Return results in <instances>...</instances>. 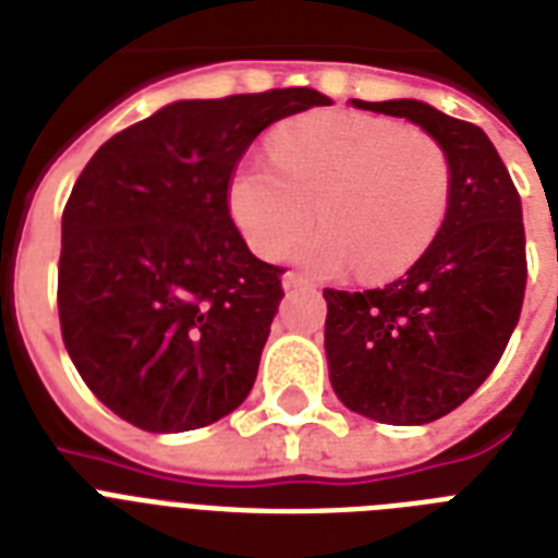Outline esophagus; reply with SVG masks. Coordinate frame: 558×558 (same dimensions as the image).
<instances>
[{"label": "esophagus", "instance_id": "1", "mask_svg": "<svg viewBox=\"0 0 558 558\" xmlns=\"http://www.w3.org/2000/svg\"><path fill=\"white\" fill-rule=\"evenodd\" d=\"M282 284L288 288V291H291V288H305V284H311V282H307V276L296 274V270H288V274L282 276Z\"/></svg>", "mask_w": 558, "mask_h": 558}]
</instances>
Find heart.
<instances>
[{
    "label": "heart",
    "mask_w": 558,
    "mask_h": 558,
    "mask_svg": "<svg viewBox=\"0 0 558 558\" xmlns=\"http://www.w3.org/2000/svg\"><path fill=\"white\" fill-rule=\"evenodd\" d=\"M274 160L239 163L227 202L258 256L282 258L302 244L316 270L351 265L365 282L403 274L438 239L456 193L449 149L423 129L365 111L325 109L270 135Z\"/></svg>",
    "instance_id": "1"
}]
</instances>
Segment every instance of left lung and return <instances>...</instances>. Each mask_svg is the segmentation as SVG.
Wrapping results in <instances>:
<instances>
[{"instance_id": "8db88e82", "label": "left lung", "mask_w": 558, "mask_h": 558, "mask_svg": "<svg viewBox=\"0 0 558 558\" xmlns=\"http://www.w3.org/2000/svg\"><path fill=\"white\" fill-rule=\"evenodd\" d=\"M435 135L456 167L452 207L405 276L374 291L325 288V354L337 398L391 426L438 421L505 354L527 288L521 198L475 123L421 100H354Z\"/></svg>"}]
</instances>
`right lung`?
Here are the masks:
<instances>
[{"label":"right lung","mask_w":558,"mask_h":558,"mask_svg":"<svg viewBox=\"0 0 558 558\" xmlns=\"http://www.w3.org/2000/svg\"><path fill=\"white\" fill-rule=\"evenodd\" d=\"M314 88L178 100L92 155L62 209L60 331L100 403L146 432L202 429L251 395L284 267L253 256L227 186Z\"/></svg>","instance_id":"right-lung-1"}]
</instances>
